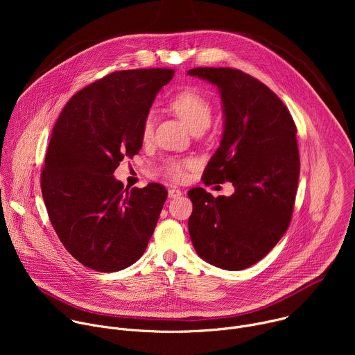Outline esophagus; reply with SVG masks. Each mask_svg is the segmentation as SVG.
Returning <instances> with one entry per match:
<instances>
[{"mask_svg": "<svg viewBox=\"0 0 355 355\" xmlns=\"http://www.w3.org/2000/svg\"><path fill=\"white\" fill-rule=\"evenodd\" d=\"M181 195H182V192H181V189H178V188H170V189H168V198H171V199L180 198Z\"/></svg>", "mask_w": 355, "mask_h": 355, "instance_id": "34e87169", "label": "esophagus"}]
</instances>
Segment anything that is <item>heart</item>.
Wrapping results in <instances>:
<instances>
[{"instance_id":"heart-1","label":"heart","mask_w":355,"mask_h":355,"mask_svg":"<svg viewBox=\"0 0 355 355\" xmlns=\"http://www.w3.org/2000/svg\"><path fill=\"white\" fill-rule=\"evenodd\" d=\"M170 108L175 112V115L189 128L193 133L196 130H205L209 128L212 122V105L207 96L193 91L184 89L175 94L170 101ZM155 118L148 114L141 125V140L148 141L153 136ZM193 167L192 160H181V159H168L164 162L162 171L171 181L180 182L187 178V173Z\"/></svg>"}]
</instances>
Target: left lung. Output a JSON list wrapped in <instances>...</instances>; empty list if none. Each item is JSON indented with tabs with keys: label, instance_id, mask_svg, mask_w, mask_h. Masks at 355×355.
Returning a JSON list of instances; mask_svg holds the SVG:
<instances>
[{
	"label": "left lung",
	"instance_id": "left-lung-1",
	"mask_svg": "<svg viewBox=\"0 0 355 355\" xmlns=\"http://www.w3.org/2000/svg\"><path fill=\"white\" fill-rule=\"evenodd\" d=\"M219 88L225 128L202 181H230L234 193L188 192L191 241L207 263L239 271L259 263L286 232L297 189L299 151L295 122L266 84L237 69L188 71Z\"/></svg>",
	"mask_w": 355,
	"mask_h": 355
}]
</instances>
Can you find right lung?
Wrapping results in <instances>:
<instances>
[{
  "mask_svg": "<svg viewBox=\"0 0 355 355\" xmlns=\"http://www.w3.org/2000/svg\"><path fill=\"white\" fill-rule=\"evenodd\" d=\"M171 69L115 71L70 98L44 157L40 188L55 232L83 266L115 272L136 263L167 199L163 185L123 189L114 171L141 148V125Z\"/></svg>",
  "mask_w": 355,
  "mask_h": 355,
  "instance_id": "1",
  "label": "right lung"
}]
</instances>
